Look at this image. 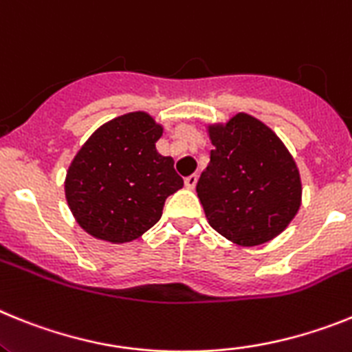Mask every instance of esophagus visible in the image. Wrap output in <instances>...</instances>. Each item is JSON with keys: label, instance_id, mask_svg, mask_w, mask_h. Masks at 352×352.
I'll list each match as a JSON object with an SVG mask.
<instances>
[{"label": "esophagus", "instance_id": "1", "mask_svg": "<svg viewBox=\"0 0 352 352\" xmlns=\"http://www.w3.org/2000/svg\"><path fill=\"white\" fill-rule=\"evenodd\" d=\"M197 182H198L197 173H193V175H189V177H186V179H184V184H186V188H188V189H195Z\"/></svg>", "mask_w": 352, "mask_h": 352}]
</instances>
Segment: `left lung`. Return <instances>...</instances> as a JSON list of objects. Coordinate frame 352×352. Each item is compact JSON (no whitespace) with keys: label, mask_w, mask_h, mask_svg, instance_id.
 Segmentation results:
<instances>
[{"label":"left lung","mask_w":352,"mask_h":352,"mask_svg":"<svg viewBox=\"0 0 352 352\" xmlns=\"http://www.w3.org/2000/svg\"><path fill=\"white\" fill-rule=\"evenodd\" d=\"M206 127L214 148L197 193L207 221L239 246L269 243L301 207L294 157L271 127L248 113Z\"/></svg>","instance_id":"obj_1"}]
</instances>
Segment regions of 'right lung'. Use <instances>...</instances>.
I'll return each mask as SVG.
<instances>
[{"label": "right lung", "instance_id": "obj_1", "mask_svg": "<svg viewBox=\"0 0 352 352\" xmlns=\"http://www.w3.org/2000/svg\"><path fill=\"white\" fill-rule=\"evenodd\" d=\"M163 125L146 111L111 118L76 152L65 198L76 223L96 239L124 244L159 221L164 201L184 186L170 155L155 148Z\"/></svg>", "mask_w": 352, "mask_h": 352}]
</instances>
